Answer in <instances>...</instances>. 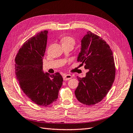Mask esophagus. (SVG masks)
<instances>
[{"label":"esophagus","mask_w":133,"mask_h":133,"mask_svg":"<svg viewBox=\"0 0 133 133\" xmlns=\"http://www.w3.org/2000/svg\"><path fill=\"white\" fill-rule=\"evenodd\" d=\"M72 78V75H69V74H64V75H63V79L64 81H69V80L71 79Z\"/></svg>","instance_id":"obj_1"}]
</instances>
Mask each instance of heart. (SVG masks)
Here are the masks:
<instances>
[{"label":"heart","instance_id":"b5f03b06","mask_svg":"<svg viewBox=\"0 0 133 133\" xmlns=\"http://www.w3.org/2000/svg\"><path fill=\"white\" fill-rule=\"evenodd\" d=\"M61 42L62 45H71L74 46L75 44V40L71 36H65L61 39Z\"/></svg>","mask_w":133,"mask_h":133}]
</instances>
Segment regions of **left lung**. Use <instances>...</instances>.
Returning a JSON list of instances; mask_svg holds the SVG:
<instances>
[{"label":"left lung","instance_id":"1","mask_svg":"<svg viewBox=\"0 0 133 133\" xmlns=\"http://www.w3.org/2000/svg\"><path fill=\"white\" fill-rule=\"evenodd\" d=\"M78 61L88 69L84 78H78L75 91L81 103L92 105L106 96L115 81L116 67L109 45L100 36L88 31L82 40L81 51Z\"/></svg>","mask_w":133,"mask_h":133}]
</instances>
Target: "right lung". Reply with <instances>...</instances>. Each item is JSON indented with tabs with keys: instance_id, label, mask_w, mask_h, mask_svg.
Returning <instances> with one entry per match:
<instances>
[{
	"instance_id": "add662e5",
	"label": "right lung",
	"mask_w": 133,
	"mask_h": 133,
	"mask_svg": "<svg viewBox=\"0 0 133 133\" xmlns=\"http://www.w3.org/2000/svg\"><path fill=\"white\" fill-rule=\"evenodd\" d=\"M48 33L42 31L28 39L15 59V74L21 89L32 102L42 107L57 101L63 81L59 72L50 75L42 71Z\"/></svg>"
}]
</instances>
